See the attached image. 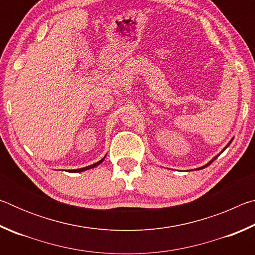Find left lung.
Instances as JSON below:
<instances>
[{
    "label": "left lung",
    "instance_id": "1",
    "mask_svg": "<svg viewBox=\"0 0 255 255\" xmlns=\"http://www.w3.org/2000/svg\"><path fill=\"white\" fill-rule=\"evenodd\" d=\"M231 143H232V140L230 141V143H228V145H230ZM228 145L226 146V147H225V148H227V147H228ZM217 157H218V156H216V157H214V158H213V159H211V161H210V162H209L208 164H207V165H205V166H202V167H199V169H197V170H201V169H205V167H206V166H208V165H210V164H211V163H213V162L215 161V159H216V158H217Z\"/></svg>",
    "mask_w": 255,
    "mask_h": 255
}]
</instances>
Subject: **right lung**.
Returning <instances> with one entry per match:
<instances>
[{
  "label": "right lung",
  "instance_id": "right-lung-1",
  "mask_svg": "<svg viewBox=\"0 0 255 255\" xmlns=\"http://www.w3.org/2000/svg\"><path fill=\"white\" fill-rule=\"evenodd\" d=\"M103 159H105V157H103L102 159H100V161L92 164V165H89V166H85V167H82V169H76V170H68V172H72V173H75V172H82V171H85V170H89V169H92V167H96L98 166L99 164L103 162Z\"/></svg>",
  "mask_w": 255,
  "mask_h": 255
}]
</instances>
